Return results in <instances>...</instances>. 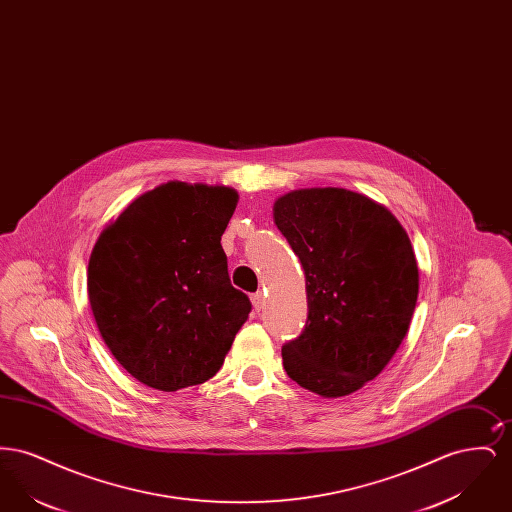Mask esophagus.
Listing matches in <instances>:
<instances>
[{
    "label": "esophagus",
    "mask_w": 512,
    "mask_h": 512,
    "mask_svg": "<svg viewBox=\"0 0 512 512\" xmlns=\"http://www.w3.org/2000/svg\"><path fill=\"white\" fill-rule=\"evenodd\" d=\"M251 303H253V309L259 313L265 307V295L261 292L253 293L251 295Z\"/></svg>",
    "instance_id": "1"
}]
</instances>
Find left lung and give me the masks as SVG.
<instances>
[{
	"label": "left lung",
	"instance_id": "left-lung-1",
	"mask_svg": "<svg viewBox=\"0 0 512 512\" xmlns=\"http://www.w3.org/2000/svg\"><path fill=\"white\" fill-rule=\"evenodd\" d=\"M274 222L305 270L309 317L282 347L293 382L343 397L374 380L407 336L418 297L413 245L390 211L343 188L274 203Z\"/></svg>",
	"mask_w": 512,
	"mask_h": 512
}]
</instances>
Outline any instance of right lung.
Returning <instances> with one entry per match:
<instances>
[{
	"label": "right lung",
	"instance_id": "obj_1",
	"mask_svg": "<svg viewBox=\"0 0 512 512\" xmlns=\"http://www.w3.org/2000/svg\"><path fill=\"white\" fill-rule=\"evenodd\" d=\"M236 203L232 188L167 182L134 199L94 245L88 297L101 338L149 388L213 378L251 313L220 245Z\"/></svg>",
	"mask_w": 512,
	"mask_h": 512
}]
</instances>
